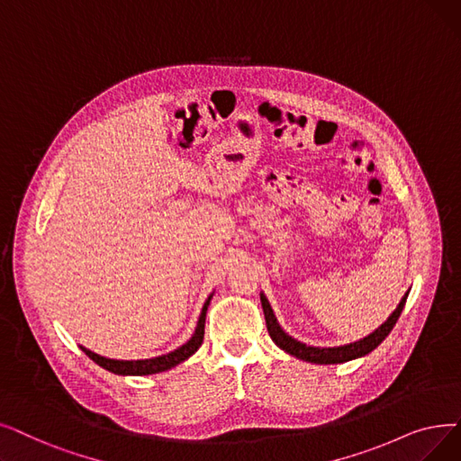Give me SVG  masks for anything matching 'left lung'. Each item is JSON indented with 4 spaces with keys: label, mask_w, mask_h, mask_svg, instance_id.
<instances>
[{
    "label": "left lung",
    "mask_w": 461,
    "mask_h": 461,
    "mask_svg": "<svg viewBox=\"0 0 461 461\" xmlns=\"http://www.w3.org/2000/svg\"><path fill=\"white\" fill-rule=\"evenodd\" d=\"M405 302H407V295L402 299V303L397 305V309L392 312V316L386 320V322L380 326L376 331H373L371 335L362 339V341H356V343H350V345H345V347L318 348V347H307L303 343H299V341H295V339H292L290 335H286L283 330H280L276 318L273 314V309L266 299V295L262 294V307H264V314H266V324H267V331H269L273 341L280 348L286 350L288 354H292L299 359H305V362H311V364H343V362H348V359L369 354L371 350H375L380 343H383L384 339L388 337V333L393 330L399 316H402Z\"/></svg>",
    "instance_id": "left-lung-1"
}]
</instances>
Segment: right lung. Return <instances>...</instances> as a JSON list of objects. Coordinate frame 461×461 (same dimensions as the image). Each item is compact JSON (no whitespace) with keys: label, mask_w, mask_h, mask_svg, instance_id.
<instances>
[{"label":"right lung","mask_w":461,"mask_h":461,"mask_svg":"<svg viewBox=\"0 0 461 461\" xmlns=\"http://www.w3.org/2000/svg\"><path fill=\"white\" fill-rule=\"evenodd\" d=\"M209 303H211V297L207 299L205 305H203V311H202V316H199V322H197L194 337L190 339L186 345H183L181 348H176L175 352L158 356V357H152V359H133V362H128V359L104 357V356H99V354H95V352H92L85 347H81V348L90 359H94V362L99 367H104V369H107L111 373H116V375H154V373L167 371V369L178 366L181 362H185L186 357H190L199 347H202L203 335H205V314H207Z\"/></svg>","instance_id":"1"}]
</instances>
